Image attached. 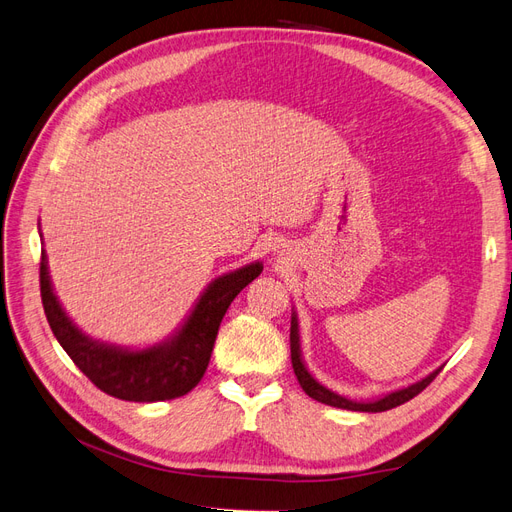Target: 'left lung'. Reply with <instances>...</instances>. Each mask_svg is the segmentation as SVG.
Listing matches in <instances>:
<instances>
[{
    "label": "left lung",
    "instance_id": "obj_1",
    "mask_svg": "<svg viewBox=\"0 0 512 512\" xmlns=\"http://www.w3.org/2000/svg\"><path fill=\"white\" fill-rule=\"evenodd\" d=\"M290 359H292V369H294V376H297L301 389L320 404H327L333 408H342V410H354V412H384V410H391L397 408L401 404H406L412 397H416L423 389H427V384L440 374V369L431 371L429 376L421 378L414 384L404 386V389H397L386 393L384 397L378 399H371V401H354L348 399L344 395H337L327 386L320 384L312 374H309L305 363H303V354H301V337H299V320H297V312H292L290 318Z\"/></svg>",
    "mask_w": 512,
    "mask_h": 512
}]
</instances>
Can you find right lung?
Here are the masks:
<instances>
[{
    "instance_id": "obj_1",
    "label": "right lung",
    "mask_w": 512,
    "mask_h": 512,
    "mask_svg": "<svg viewBox=\"0 0 512 512\" xmlns=\"http://www.w3.org/2000/svg\"><path fill=\"white\" fill-rule=\"evenodd\" d=\"M260 273L262 262H250L237 271L215 277L173 335L141 350L100 342L76 327L53 292L44 250L40 294L57 342L100 391L117 399L151 404L190 393L205 376L228 305Z\"/></svg>"
}]
</instances>
